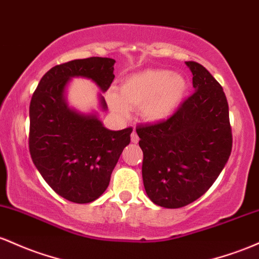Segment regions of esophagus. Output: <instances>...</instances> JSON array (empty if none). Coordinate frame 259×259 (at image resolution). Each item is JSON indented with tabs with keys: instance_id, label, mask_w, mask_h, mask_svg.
<instances>
[{
	"instance_id": "esophagus-1",
	"label": "esophagus",
	"mask_w": 259,
	"mask_h": 259,
	"mask_svg": "<svg viewBox=\"0 0 259 259\" xmlns=\"http://www.w3.org/2000/svg\"><path fill=\"white\" fill-rule=\"evenodd\" d=\"M131 141H132V143H138V142H139V137H138L137 133H136V131H133V132H132V136H131Z\"/></svg>"
}]
</instances>
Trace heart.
<instances>
[{
	"mask_svg": "<svg viewBox=\"0 0 259 259\" xmlns=\"http://www.w3.org/2000/svg\"><path fill=\"white\" fill-rule=\"evenodd\" d=\"M187 91V80L182 74L168 69H144L124 78L118 94H107V103L121 116L128 115V109H141L143 120L162 122L179 110Z\"/></svg>",
	"mask_w": 259,
	"mask_h": 259,
	"instance_id": "1",
	"label": "heart"
}]
</instances>
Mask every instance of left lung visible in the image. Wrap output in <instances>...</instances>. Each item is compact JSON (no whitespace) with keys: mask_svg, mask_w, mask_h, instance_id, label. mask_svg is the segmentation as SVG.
<instances>
[{"mask_svg":"<svg viewBox=\"0 0 259 259\" xmlns=\"http://www.w3.org/2000/svg\"><path fill=\"white\" fill-rule=\"evenodd\" d=\"M194 93L167 120L138 126L145 192L164 208H181L202 197L229 160L232 135L222 85L199 63L186 62Z\"/></svg>","mask_w":259,"mask_h":259,"instance_id":"8db88e82","label":"left lung"}]
</instances>
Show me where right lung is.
I'll return each mask as SVG.
<instances>
[{
    "label": "right lung",
    "instance_id": "1",
    "mask_svg": "<svg viewBox=\"0 0 259 259\" xmlns=\"http://www.w3.org/2000/svg\"><path fill=\"white\" fill-rule=\"evenodd\" d=\"M115 62L107 57H89L52 67L31 98V159L48 185L69 202L91 203L105 192L112 170L131 142V127L107 130L97 112L77 111L66 99L67 87L75 77L91 79L106 92L115 78ZM99 106L107 109L101 94Z\"/></svg>",
    "mask_w": 259,
    "mask_h": 259
}]
</instances>
